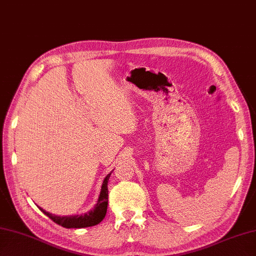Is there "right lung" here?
<instances>
[{"label":"right lung","mask_w":256,"mask_h":256,"mask_svg":"<svg viewBox=\"0 0 256 256\" xmlns=\"http://www.w3.org/2000/svg\"><path fill=\"white\" fill-rule=\"evenodd\" d=\"M111 174H108L106 177L104 178V180L102 182L101 186V192L100 196L98 198L96 204L94 206V208L86 212L84 214H76V216H55L52 214L50 212L45 211L40 206H38L40 210L42 212V214H46L48 218H50L54 222H56L57 224L62 226L64 228H67V229H80V228H86V226H96L103 220V218L106 216V209H108V178H110Z\"/></svg>","instance_id":"add662e5"}]
</instances>
